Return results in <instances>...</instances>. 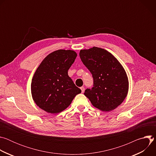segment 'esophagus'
Returning <instances> with one entry per match:
<instances>
[{"label": "esophagus", "instance_id": "obj_1", "mask_svg": "<svg viewBox=\"0 0 156 156\" xmlns=\"http://www.w3.org/2000/svg\"><path fill=\"white\" fill-rule=\"evenodd\" d=\"M80 89H81V93H84V92L85 89H84V87H81Z\"/></svg>", "mask_w": 156, "mask_h": 156}]
</instances>
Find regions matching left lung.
I'll return each mask as SVG.
<instances>
[{"instance_id": "obj_1", "label": "left lung", "mask_w": 156, "mask_h": 156, "mask_svg": "<svg viewBox=\"0 0 156 156\" xmlns=\"http://www.w3.org/2000/svg\"><path fill=\"white\" fill-rule=\"evenodd\" d=\"M80 58L93 75L94 86L84 94L96 108L110 112L126 98L129 88L126 73L122 64L108 51L93 47L81 49Z\"/></svg>"}]
</instances>
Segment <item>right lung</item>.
Masks as SVG:
<instances>
[{"instance_id":"1","label":"right lung","mask_w":156,"mask_h":156,"mask_svg":"<svg viewBox=\"0 0 156 156\" xmlns=\"http://www.w3.org/2000/svg\"><path fill=\"white\" fill-rule=\"evenodd\" d=\"M76 56L74 51L59 49L41 62L31 84L33 99L39 108L50 114L60 113L81 93L68 75Z\"/></svg>"}]
</instances>
